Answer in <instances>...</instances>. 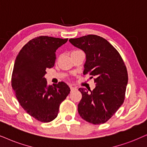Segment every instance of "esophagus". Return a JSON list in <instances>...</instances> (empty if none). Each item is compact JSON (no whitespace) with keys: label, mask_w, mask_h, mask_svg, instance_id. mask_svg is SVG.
I'll use <instances>...</instances> for the list:
<instances>
[{"label":"esophagus","mask_w":147,"mask_h":147,"mask_svg":"<svg viewBox=\"0 0 147 147\" xmlns=\"http://www.w3.org/2000/svg\"><path fill=\"white\" fill-rule=\"evenodd\" d=\"M70 90H71V91H73V90H77V88H76V87H72V86H70Z\"/></svg>","instance_id":"obj_1"}]
</instances>
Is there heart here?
I'll return each mask as SVG.
<instances>
[{"instance_id":"heart-1","label":"heart","mask_w":147,"mask_h":147,"mask_svg":"<svg viewBox=\"0 0 147 147\" xmlns=\"http://www.w3.org/2000/svg\"><path fill=\"white\" fill-rule=\"evenodd\" d=\"M79 51V50H77V51Z\"/></svg>"}]
</instances>
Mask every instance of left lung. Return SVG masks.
I'll return each mask as SVG.
<instances>
[{
    "label": "left lung",
    "mask_w": 147,
    "mask_h": 147,
    "mask_svg": "<svg viewBox=\"0 0 147 147\" xmlns=\"http://www.w3.org/2000/svg\"><path fill=\"white\" fill-rule=\"evenodd\" d=\"M86 54L83 75L94 78L92 91L79 88L82 98L78 105L81 118L99 125L112 117L123 103L128 75L119 53L109 41L94 34L69 39Z\"/></svg>",
    "instance_id": "left-lung-1"
}]
</instances>
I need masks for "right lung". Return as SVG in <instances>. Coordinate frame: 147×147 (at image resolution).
Returning a JSON list of instances; mask_svg holds the SVG:
<instances>
[{
	"instance_id": "add662e5",
	"label": "right lung",
	"mask_w": 147,
	"mask_h": 147,
	"mask_svg": "<svg viewBox=\"0 0 147 147\" xmlns=\"http://www.w3.org/2000/svg\"><path fill=\"white\" fill-rule=\"evenodd\" d=\"M68 38L40 36L29 40L20 50L11 76V86L22 107L27 113L44 123L57 117L60 104L70 93L61 81L48 85L46 69L55 64V51Z\"/></svg>"
}]
</instances>
